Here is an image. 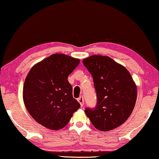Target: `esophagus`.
I'll return each instance as SVG.
<instances>
[{"label": "esophagus", "instance_id": "obj_1", "mask_svg": "<svg viewBox=\"0 0 159 159\" xmlns=\"http://www.w3.org/2000/svg\"><path fill=\"white\" fill-rule=\"evenodd\" d=\"M78 101H79V103L80 104V106H81V107L84 106V97L80 96L79 98H78Z\"/></svg>", "mask_w": 159, "mask_h": 159}]
</instances>
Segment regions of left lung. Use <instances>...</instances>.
Wrapping results in <instances>:
<instances>
[{"label": "left lung", "instance_id": "1", "mask_svg": "<svg viewBox=\"0 0 159 159\" xmlns=\"http://www.w3.org/2000/svg\"><path fill=\"white\" fill-rule=\"evenodd\" d=\"M93 77L97 106L85 112L92 124L102 131L120 126L131 116L137 88L129 70L110 57L93 55L83 60Z\"/></svg>", "mask_w": 159, "mask_h": 159}]
</instances>
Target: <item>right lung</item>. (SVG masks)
I'll return each mask as SVG.
<instances>
[{"mask_svg":"<svg viewBox=\"0 0 159 159\" xmlns=\"http://www.w3.org/2000/svg\"><path fill=\"white\" fill-rule=\"evenodd\" d=\"M79 63V58L56 53L37 63L28 72L23 84V102L30 115L43 126L55 131L63 129L80 108L68 80Z\"/></svg>","mask_w":159,"mask_h":159,"instance_id":"1","label":"right lung"}]
</instances>
